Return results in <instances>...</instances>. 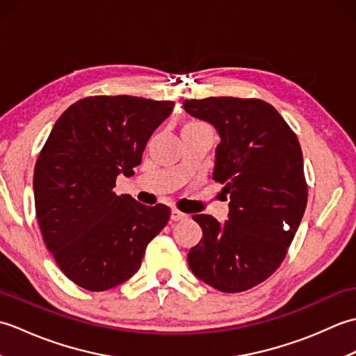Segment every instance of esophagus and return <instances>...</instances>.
<instances>
[{"label":"esophagus","instance_id":"1","mask_svg":"<svg viewBox=\"0 0 356 356\" xmlns=\"http://www.w3.org/2000/svg\"><path fill=\"white\" fill-rule=\"evenodd\" d=\"M188 216L185 214V213H182V211H179V209H171V220L172 222H179V220H185Z\"/></svg>","mask_w":356,"mask_h":356}]
</instances>
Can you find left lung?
Here are the masks:
<instances>
[{
    "label": "left lung",
    "instance_id": "left-lung-1",
    "mask_svg": "<svg viewBox=\"0 0 356 356\" xmlns=\"http://www.w3.org/2000/svg\"><path fill=\"white\" fill-rule=\"evenodd\" d=\"M184 108L220 136L213 179L229 194L228 220L193 216L203 237L188 252V264L217 291H248L278 269L303 218L307 185L300 142L261 99H185Z\"/></svg>",
    "mask_w": 356,
    "mask_h": 356
}]
</instances>
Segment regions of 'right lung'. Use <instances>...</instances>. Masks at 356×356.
<instances>
[{
  "mask_svg": "<svg viewBox=\"0 0 356 356\" xmlns=\"http://www.w3.org/2000/svg\"><path fill=\"white\" fill-rule=\"evenodd\" d=\"M174 102L136 96H92L74 102L53 125L38 157L33 193L44 243L58 266L87 291L131 278L147 245L170 220V208L118 195Z\"/></svg>",
  "mask_w": 356,
  "mask_h": 356,
  "instance_id": "add662e5",
  "label": "right lung"
}]
</instances>
